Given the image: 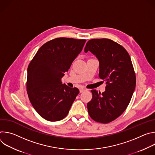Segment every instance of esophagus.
I'll return each instance as SVG.
<instances>
[{
  "instance_id": "34e87169",
  "label": "esophagus",
  "mask_w": 155,
  "mask_h": 155,
  "mask_svg": "<svg viewBox=\"0 0 155 155\" xmlns=\"http://www.w3.org/2000/svg\"><path fill=\"white\" fill-rule=\"evenodd\" d=\"M86 89H85V88H80V93H83V91H86Z\"/></svg>"
}]
</instances>
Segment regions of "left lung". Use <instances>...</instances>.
I'll use <instances>...</instances> for the list:
<instances>
[{"mask_svg":"<svg viewBox=\"0 0 155 155\" xmlns=\"http://www.w3.org/2000/svg\"><path fill=\"white\" fill-rule=\"evenodd\" d=\"M88 51L99 60V76L106 81L105 92L91 90L88 114L95 121L108 123L119 117L130 101L136 83L134 68L127 51L112 40L91 39L84 48L85 53Z\"/></svg>","mask_w":155,"mask_h":155,"instance_id":"obj_1","label":"left lung"}]
</instances>
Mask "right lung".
<instances>
[{
    "mask_svg": "<svg viewBox=\"0 0 155 155\" xmlns=\"http://www.w3.org/2000/svg\"><path fill=\"white\" fill-rule=\"evenodd\" d=\"M86 40L56 38L43 45L29 64L27 92L37 112L50 121L62 120L79 93L77 87L62 84L68 72Z\"/></svg>",
    "mask_w": 155,
    "mask_h": 155,
    "instance_id": "obj_1",
    "label": "right lung"
}]
</instances>
